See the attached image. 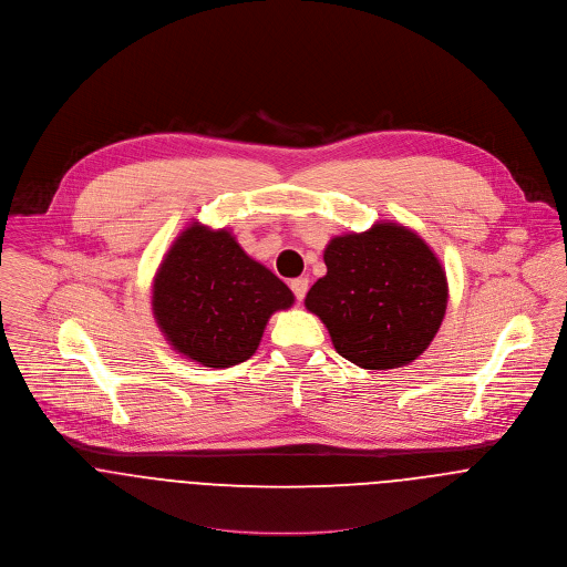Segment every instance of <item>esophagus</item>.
<instances>
[{
  "instance_id": "esophagus-1",
  "label": "esophagus",
  "mask_w": 567,
  "mask_h": 567,
  "mask_svg": "<svg viewBox=\"0 0 567 567\" xmlns=\"http://www.w3.org/2000/svg\"><path fill=\"white\" fill-rule=\"evenodd\" d=\"M290 290L295 292L297 301H303V297H306V292H308V279H306V277L292 279V281H290Z\"/></svg>"
}]
</instances>
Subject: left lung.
Listing matches in <instances>:
<instances>
[{
	"label": "left lung",
	"instance_id": "obj_1",
	"mask_svg": "<svg viewBox=\"0 0 567 567\" xmlns=\"http://www.w3.org/2000/svg\"><path fill=\"white\" fill-rule=\"evenodd\" d=\"M327 275L306 297L333 349L349 362L386 371L416 360L436 336L447 308V277L414 231L378 223L364 234L331 238Z\"/></svg>",
	"mask_w": 567,
	"mask_h": 567
}]
</instances>
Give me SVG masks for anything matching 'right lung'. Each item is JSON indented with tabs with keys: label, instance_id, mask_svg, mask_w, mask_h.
<instances>
[{
	"label": "right lung",
	"instance_id": "right-lung-1",
	"mask_svg": "<svg viewBox=\"0 0 567 567\" xmlns=\"http://www.w3.org/2000/svg\"><path fill=\"white\" fill-rule=\"evenodd\" d=\"M295 303L292 290L248 257L227 229L189 225L153 281V315L185 358L227 369L259 347L268 319Z\"/></svg>",
	"mask_w": 567,
	"mask_h": 567
}]
</instances>
